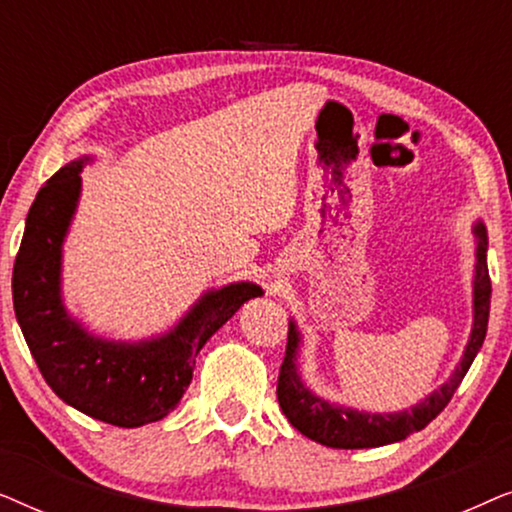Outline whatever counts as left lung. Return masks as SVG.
<instances>
[{"instance_id": "obj_1", "label": "left lung", "mask_w": 512, "mask_h": 512, "mask_svg": "<svg viewBox=\"0 0 512 512\" xmlns=\"http://www.w3.org/2000/svg\"><path fill=\"white\" fill-rule=\"evenodd\" d=\"M473 235V324L464 354H461L459 363L454 366L452 375L447 377V382L433 389L429 396H424L412 408L398 412L359 410L328 401L326 396L317 394L305 382L303 366H300V349H303L305 340L296 319H289V342H286V356L282 370H279L277 401L293 429H298L305 438L314 440V443L335 447V450H363V447H382L405 440L412 433L429 426L431 419H436L443 412L461 380H464V375L468 373V368H471L473 359L478 356L487 335L492 282H489L487 270V228L480 219L473 223Z\"/></svg>"}]
</instances>
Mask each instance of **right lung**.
Returning a JSON list of instances; mask_svg holds the SVG:
<instances>
[{"label":"right lung","instance_id":"add662e5","mask_svg":"<svg viewBox=\"0 0 512 512\" xmlns=\"http://www.w3.org/2000/svg\"><path fill=\"white\" fill-rule=\"evenodd\" d=\"M95 156L69 160L34 198L13 265V310L48 387L83 415L135 429L177 408L195 356L251 298L254 282L207 289L177 324L142 340H114L86 328L62 296V251L81 200V172Z\"/></svg>","mask_w":512,"mask_h":512}]
</instances>
